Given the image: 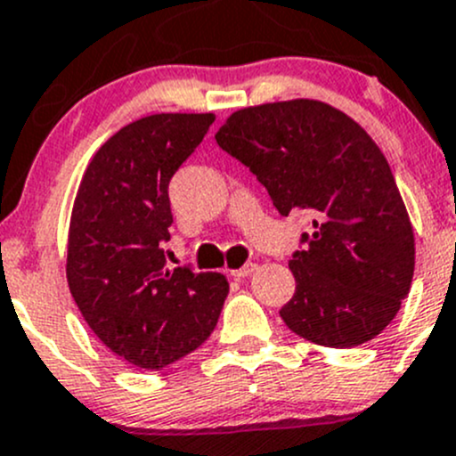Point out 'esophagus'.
<instances>
[{"label": "esophagus", "instance_id": "1", "mask_svg": "<svg viewBox=\"0 0 456 456\" xmlns=\"http://www.w3.org/2000/svg\"><path fill=\"white\" fill-rule=\"evenodd\" d=\"M256 267H259V265H256V263H246V265L239 267V270H232V272H230V274H232L234 279H246V276L255 274Z\"/></svg>", "mask_w": 456, "mask_h": 456}]
</instances>
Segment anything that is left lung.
<instances>
[{
  "instance_id": "left-lung-1",
  "label": "left lung",
  "mask_w": 456,
  "mask_h": 456,
  "mask_svg": "<svg viewBox=\"0 0 456 456\" xmlns=\"http://www.w3.org/2000/svg\"><path fill=\"white\" fill-rule=\"evenodd\" d=\"M215 140L281 215H312L314 232L289 261L297 292L281 309L285 325L333 349L378 336L411 289L415 234L373 138L336 107L297 98L234 111Z\"/></svg>"
}]
</instances>
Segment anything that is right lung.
I'll return each mask as SVG.
<instances>
[{
    "label": "right lung",
    "instance_id": "1",
    "mask_svg": "<svg viewBox=\"0 0 456 456\" xmlns=\"http://www.w3.org/2000/svg\"><path fill=\"white\" fill-rule=\"evenodd\" d=\"M215 114H153L116 131L86 168L68 237L69 292L89 330L125 362L162 369L217 325L228 281L168 267V182Z\"/></svg>",
    "mask_w": 456,
    "mask_h": 456
}]
</instances>
